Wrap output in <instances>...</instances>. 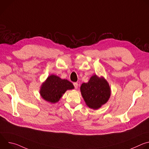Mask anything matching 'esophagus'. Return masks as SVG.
I'll return each instance as SVG.
<instances>
[{"label":"esophagus","mask_w":149,"mask_h":149,"mask_svg":"<svg viewBox=\"0 0 149 149\" xmlns=\"http://www.w3.org/2000/svg\"><path fill=\"white\" fill-rule=\"evenodd\" d=\"M74 87H75V89L78 88V83L77 82H74Z\"/></svg>","instance_id":"esophagus-1"}]
</instances>
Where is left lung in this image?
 I'll list each match as a JSON object with an SVG mask.
<instances>
[{"mask_svg": "<svg viewBox=\"0 0 149 149\" xmlns=\"http://www.w3.org/2000/svg\"><path fill=\"white\" fill-rule=\"evenodd\" d=\"M81 93L86 105L90 109L97 110L109 101L111 88L107 81L103 77L93 75L87 83H82Z\"/></svg>", "mask_w": 149, "mask_h": 149, "instance_id": "obj_1", "label": "left lung"}]
</instances>
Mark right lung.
Listing matches in <instances>:
<instances>
[{"instance_id": "1", "label": "right lung", "mask_w": 149, "mask_h": 149, "mask_svg": "<svg viewBox=\"0 0 149 149\" xmlns=\"http://www.w3.org/2000/svg\"><path fill=\"white\" fill-rule=\"evenodd\" d=\"M72 89L74 86L72 82L52 74L42 84L39 93L44 100L54 104L59 101L66 91Z\"/></svg>"}]
</instances>
